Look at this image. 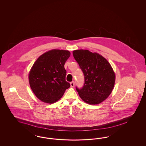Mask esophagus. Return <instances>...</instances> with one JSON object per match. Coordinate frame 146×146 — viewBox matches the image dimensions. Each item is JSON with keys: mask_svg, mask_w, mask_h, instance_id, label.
<instances>
[{"mask_svg": "<svg viewBox=\"0 0 146 146\" xmlns=\"http://www.w3.org/2000/svg\"><path fill=\"white\" fill-rule=\"evenodd\" d=\"M70 86L73 88V87H74L75 83H74V82H70Z\"/></svg>", "mask_w": 146, "mask_h": 146, "instance_id": "1", "label": "esophagus"}]
</instances>
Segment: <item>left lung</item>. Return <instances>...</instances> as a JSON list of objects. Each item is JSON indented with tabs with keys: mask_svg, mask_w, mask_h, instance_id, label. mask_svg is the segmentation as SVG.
<instances>
[{
	"mask_svg": "<svg viewBox=\"0 0 146 146\" xmlns=\"http://www.w3.org/2000/svg\"><path fill=\"white\" fill-rule=\"evenodd\" d=\"M73 55L84 76L81 89L76 87L79 96L88 104H99L111 94L114 86L115 73L108 61L96 52L76 50Z\"/></svg>",
	"mask_w": 146,
	"mask_h": 146,
	"instance_id": "obj_1",
	"label": "left lung"
}]
</instances>
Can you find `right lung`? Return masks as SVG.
I'll return each instance as SVG.
<instances>
[{
	"mask_svg": "<svg viewBox=\"0 0 146 146\" xmlns=\"http://www.w3.org/2000/svg\"><path fill=\"white\" fill-rule=\"evenodd\" d=\"M68 50H52L39 57L29 74V82L35 95L45 103L59 100L70 84L66 81L64 65L70 57Z\"/></svg>",
	"mask_w": 146,
	"mask_h": 146,
	"instance_id": "right-lung-1",
	"label": "right lung"
}]
</instances>
